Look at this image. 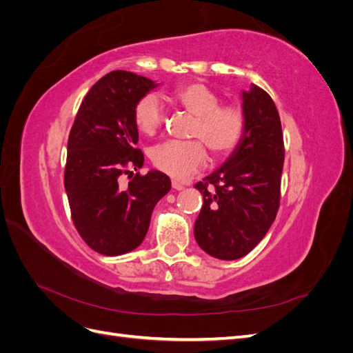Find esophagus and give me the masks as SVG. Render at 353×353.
Returning a JSON list of instances; mask_svg holds the SVG:
<instances>
[{
	"label": "esophagus",
	"instance_id": "1",
	"mask_svg": "<svg viewBox=\"0 0 353 353\" xmlns=\"http://www.w3.org/2000/svg\"><path fill=\"white\" fill-rule=\"evenodd\" d=\"M172 188L181 191V190H184V185L181 184V183H178V181H172Z\"/></svg>",
	"mask_w": 353,
	"mask_h": 353
}]
</instances>
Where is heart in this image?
<instances>
[{
    "instance_id": "heart-1",
    "label": "heart",
    "mask_w": 353,
    "mask_h": 353,
    "mask_svg": "<svg viewBox=\"0 0 353 353\" xmlns=\"http://www.w3.org/2000/svg\"><path fill=\"white\" fill-rule=\"evenodd\" d=\"M172 101L194 117L190 137L205 144L215 157L228 156L239 145L245 131V117L236 105H221L219 95L200 82L179 87ZM137 128L143 134H154L165 121L159 99L147 94L137 101L134 110ZM199 141H166L152 150L153 165L175 179H185L206 163V152Z\"/></svg>"
}]
</instances>
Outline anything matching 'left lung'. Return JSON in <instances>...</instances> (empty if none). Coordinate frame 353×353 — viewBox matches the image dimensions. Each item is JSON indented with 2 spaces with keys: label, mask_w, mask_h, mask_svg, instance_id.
Wrapping results in <instances>:
<instances>
[{
  "label": "left lung",
  "mask_w": 353,
  "mask_h": 353,
  "mask_svg": "<svg viewBox=\"0 0 353 353\" xmlns=\"http://www.w3.org/2000/svg\"><path fill=\"white\" fill-rule=\"evenodd\" d=\"M241 141L225 162L196 184L203 194L196 241L222 261L248 254L268 232L280 206L284 143L279 110L254 83L241 91Z\"/></svg>",
  "instance_id": "8db88e82"
}]
</instances>
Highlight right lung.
I'll return each instance as SVG.
<instances>
[{"instance_id": "obj_1", "label": "right lung", "mask_w": 353, "mask_h": 353, "mask_svg": "<svg viewBox=\"0 0 353 353\" xmlns=\"http://www.w3.org/2000/svg\"><path fill=\"white\" fill-rule=\"evenodd\" d=\"M160 83L140 74L113 70L85 95L68 141L65 188L72 219L83 241L95 252L119 256L137 249L145 237L156 203L170 190V179L143 168L135 148L138 128L135 104Z\"/></svg>"}]
</instances>
